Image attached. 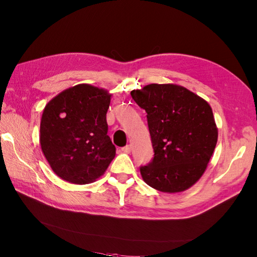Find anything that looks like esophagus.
Here are the masks:
<instances>
[{
  "label": "esophagus",
  "mask_w": 257,
  "mask_h": 257,
  "mask_svg": "<svg viewBox=\"0 0 257 257\" xmlns=\"http://www.w3.org/2000/svg\"><path fill=\"white\" fill-rule=\"evenodd\" d=\"M121 151L123 152V154H130V151H132V147H130L129 145L125 146V147H122Z\"/></svg>",
  "instance_id": "obj_1"
}]
</instances>
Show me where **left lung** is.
<instances>
[{"label": "left lung", "instance_id": "1", "mask_svg": "<svg viewBox=\"0 0 257 257\" xmlns=\"http://www.w3.org/2000/svg\"><path fill=\"white\" fill-rule=\"evenodd\" d=\"M146 110L155 157L140 167L144 181L161 192L189 189L204 173L217 143L212 108L182 86L150 84L130 92Z\"/></svg>", "mask_w": 257, "mask_h": 257}]
</instances>
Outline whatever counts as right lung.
Wrapping results in <instances>:
<instances>
[{"mask_svg":"<svg viewBox=\"0 0 257 257\" xmlns=\"http://www.w3.org/2000/svg\"><path fill=\"white\" fill-rule=\"evenodd\" d=\"M111 95L79 84L47 103L41 120L40 143L52 170L65 181L87 184L102 176L116 155L107 135L106 113Z\"/></svg>","mask_w":257,"mask_h":257,"instance_id":"right-lung-1","label":"right lung"}]
</instances>
